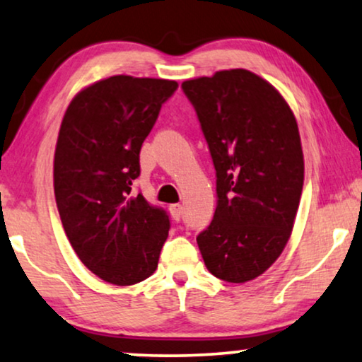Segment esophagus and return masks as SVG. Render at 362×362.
<instances>
[{"instance_id":"1","label":"esophagus","mask_w":362,"mask_h":362,"mask_svg":"<svg viewBox=\"0 0 362 362\" xmlns=\"http://www.w3.org/2000/svg\"><path fill=\"white\" fill-rule=\"evenodd\" d=\"M182 206L181 204H171L170 206V212H171V217L175 221H181V217H182Z\"/></svg>"}]
</instances>
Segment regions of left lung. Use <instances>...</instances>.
I'll use <instances>...</instances> for the list:
<instances>
[{
    "label": "left lung",
    "mask_w": 362,
    "mask_h": 362,
    "mask_svg": "<svg viewBox=\"0 0 362 362\" xmlns=\"http://www.w3.org/2000/svg\"><path fill=\"white\" fill-rule=\"evenodd\" d=\"M181 87L217 177L214 219L197 245L212 275L245 284L270 269L291 235L305 177L298 125L280 92L245 69Z\"/></svg>",
    "instance_id": "8db88e82"
}]
</instances>
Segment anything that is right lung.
Returning <instances> with one entry per match:
<instances>
[{"mask_svg": "<svg viewBox=\"0 0 362 362\" xmlns=\"http://www.w3.org/2000/svg\"><path fill=\"white\" fill-rule=\"evenodd\" d=\"M176 88L113 76L82 88L64 113L54 155L59 216L82 264L108 284L135 285L158 267L170 217L132 196V185L143 141Z\"/></svg>", "mask_w": 362, "mask_h": 362, "instance_id": "obj_1", "label": "right lung"}]
</instances>
